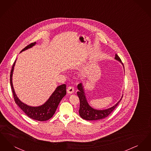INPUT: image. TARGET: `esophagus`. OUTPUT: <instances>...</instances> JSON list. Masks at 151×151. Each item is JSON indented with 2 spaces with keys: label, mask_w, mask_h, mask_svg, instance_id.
I'll return each mask as SVG.
<instances>
[{
  "label": "esophagus",
  "mask_w": 151,
  "mask_h": 151,
  "mask_svg": "<svg viewBox=\"0 0 151 151\" xmlns=\"http://www.w3.org/2000/svg\"><path fill=\"white\" fill-rule=\"evenodd\" d=\"M67 91L68 93L72 94L74 92V88H73V86H69L68 87Z\"/></svg>",
  "instance_id": "esophagus-1"
}]
</instances>
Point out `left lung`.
Here are the masks:
<instances>
[{
    "instance_id": "8db88e82",
    "label": "left lung",
    "mask_w": 151,
    "mask_h": 151,
    "mask_svg": "<svg viewBox=\"0 0 151 151\" xmlns=\"http://www.w3.org/2000/svg\"><path fill=\"white\" fill-rule=\"evenodd\" d=\"M115 59L119 60L120 62H122L121 58L119 57V56L117 54H115ZM78 88L79 91L77 92V94L80 99L79 115L83 119L88 120V121L99 120V119H102L107 117L112 113V111L118 106V105L119 104V103L120 102L123 97H122V98L120 99V100L114 106H113L111 108H109L106 110H96L91 108L88 104L86 96H85V94L84 92L83 86H82V84L81 83L79 84L78 85Z\"/></svg>"
}]
</instances>
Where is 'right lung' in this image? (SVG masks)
<instances>
[{
    "mask_svg": "<svg viewBox=\"0 0 151 151\" xmlns=\"http://www.w3.org/2000/svg\"><path fill=\"white\" fill-rule=\"evenodd\" d=\"M36 43V42H33L29 44L25 48H24L21 51V52L32 47ZM15 62L13 64V66L11 71L10 84L16 104L29 118L39 121H45L49 120L54 114L60 101L66 94V85L62 84L58 86L54 93L51 94L49 99L42 105L38 107H32L28 106L27 105L22 103L17 98L14 92V89L12 85V78Z\"/></svg>",
    "mask_w": 151,
    "mask_h": 151,
    "instance_id": "add662e5",
    "label": "right lung"
}]
</instances>
